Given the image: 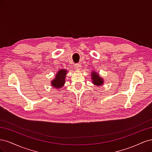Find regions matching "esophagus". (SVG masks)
Wrapping results in <instances>:
<instances>
[{
	"mask_svg": "<svg viewBox=\"0 0 152 152\" xmlns=\"http://www.w3.org/2000/svg\"><path fill=\"white\" fill-rule=\"evenodd\" d=\"M75 69L77 70V71H79L81 69V65L80 63H77L75 65Z\"/></svg>",
	"mask_w": 152,
	"mask_h": 152,
	"instance_id": "1",
	"label": "esophagus"
}]
</instances>
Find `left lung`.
<instances>
[{"label": "left lung", "mask_w": 152, "mask_h": 152, "mask_svg": "<svg viewBox=\"0 0 152 152\" xmlns=\"http://www.w3.org/2000/svg\"><path fill=\"white\" fill-rule=\"evenodd\" d=\"M91 79L92 81H93V83L95 86H102L104 83V80L102 79V77H99V75L94 71H93L91 73Z\"/></svg>", "instance_id": "8db88e82"}]
</instances>
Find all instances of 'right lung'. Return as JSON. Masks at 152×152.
<instances>
[{
    "label": "right lung",
    "instance_id": "obj_1",
    "mask_svg": "<svg viewBox=\"0 0 152 152\" xmlns=\"http://www.w3.org/2000/svg\"><path fill=\"white\" fill-rule=\"evenodd\" d=\"M66 73L67 70H65V69L59 70L55 78L51 81V85L54 88L60 89V88H61L63 85L65 84Z\"/></svg>",
    "mask_w": 152,
    "mask_h": 152
}]
</instances>
